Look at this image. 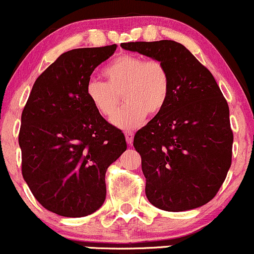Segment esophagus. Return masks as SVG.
<instances>
[{
	"label": "esophagus",
	"instance_id": "esophagus-1",
	"mask_svg": "<svg viewBox=\"0 0 254 254\" xmlns=\"http://www.w3.org/2000/svg\"><path fill=\"white\" fill-rule=\"evenodd\" d=\"M125 138H127V144H132V141H133V132H132V131H127V132H125Z\"/></svg>",
	"mask_w": 254,
	"mask_h": 254
}]
</instances>
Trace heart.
Returning a JSON list of instances; mask_svg holds the SVG:
<instances>
[{"label":"heart","instance_id":"obj_1","mask_svg":"<svg viewBox=\"0 0 254 254\" xmlns=\"http://www.w3.org/2000/svg\"><path fill=\"white\" fill-rule=\"evenodd\" d=\"M106 83L90 79L85 95L93 107L104 117H111L121 104L125 105L111 119L123 130H131L143 123L147 114L158 116L169 102L171 77L161 60L123 54L104 68Z\"/></svg>","mask_w":254,"mask_h":254}]
</instances>
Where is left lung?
Listing matches in <instances>:
<instances>
[{
    "mask_svg": "<svg viewBox=\"0 0 254 254\" xmlns=\"http://www.w3.org/2000/svg\"><path fill=\"white\" fill-rule=\"evenodd\" d=\"M122 48L161 60L171 77L166 107L138 130L147 199L170 212L207 204L231 165L229 107L212 73L175 41L129 42Z\"/></svg>",
    "mask_w": 254,
    "mask_h": 254,
    "instance_id": "8db88e82",
    "label": "left lung"
}]
</instances>
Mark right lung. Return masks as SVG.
Masks as SVG:
<instances>
[{
    "label": "right lung",
    "mask_w": 254,
    "mask_h": 254,
    "mask_svg": "<svg viewBox=\"0 0 254 254\" xmlns=\"http://www.w3.org/2000/svg\"><path fill=\"white\" fill-rule=\"evenodd\" d=\"M117 46L72 49L36 79L21 114V172L44 208L84 217L106 199L108 166L127 149L125 136L85 95L97 66Z\"/></svg>",
    "instance_id": "add662e5"
}]
</instances>
